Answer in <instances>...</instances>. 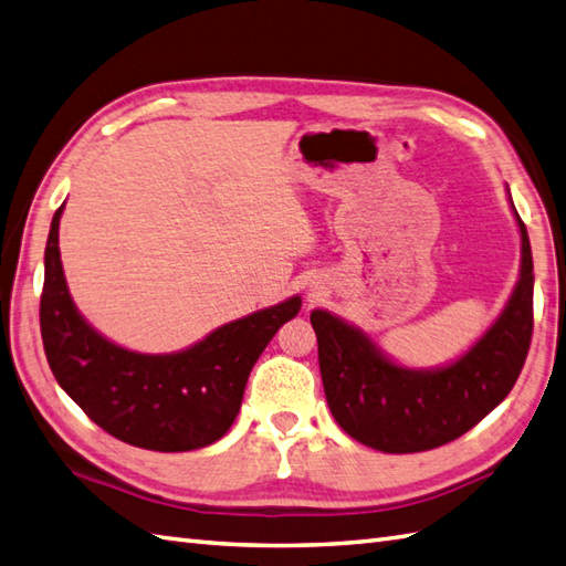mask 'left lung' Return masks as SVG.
<instances>
[{
	"instance_id": "8db88e82",
	"label": "left lung",
	"mask_w": 566,
	"mask_h": 566,
	"mask_svg": "<svg viewBox=\"0 0 566 566\" xmlns=\"http://www.w3.org/2000/svg\"><path fill=\"white\" fill-rule=\"evenodd\" d=\"M514 207V202H511ZM521 229V277L504 313L451 366L412 371L392 364L357 327L313 311L323 388L335 422L384 453H419L449 443L502 402L523 369L533 337V255Z\"/></svg>"
}]
</instances>
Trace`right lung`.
Segmentation results:
<instances>
[{"label": "right lung", "instance_id": "add662e5", "mask_svg": "<svg viewBox=\"0 0 566 566\" xmlns=\"http://www.w3.org/2000/svg\"><path fill=\"white\" fill-rule=\"evenodd\" d=\"M62 207L50 223L41 294L43 347L57 384L103 431L137 449L178 453L214 443L241 410L253 364L301 298L221 325L186 352L123 349L72 304L57 245Z\"/></svg>", "mask_w": 566, "mask_h": 566}]
</instances>
